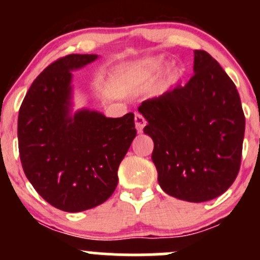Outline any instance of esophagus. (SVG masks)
Segmentation results:
<instances>
[{"mask_svg":"<svg viewBox=\"0 0 260 260\" xmlns=\"http://www.w3.org/2000/svg\"><path fill=\"white\" fill-rule=\"evenodd\" d=\"M145 124H147V121H145L144 116L140 115V113H136V128L142 132V129L144 128Z\"/></svg>","mask_w":260,"mask_h":260,"instance_id":"1","label":"esophagus"}]
</instances>
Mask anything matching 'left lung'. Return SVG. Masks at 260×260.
<instances>
[{
  "instance_id": "8db88e82",
  "label": "left lung",
  "mask_w": 260,
  "mask_h": 260,
  "mask_svg": "<svg viewBox=\"0 0 260 260\" xmlns=\"http://www.w3.org/2000/svg\"><path fill=\"white\" fill-rule=\"evenodd\" d=\"M144 133L160 187L192 203L229 189L242 157L246 118L235 83L207 51L194 50V74L184 86L143 101Z\"/></svg>"
}]
</instances>
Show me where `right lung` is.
I'll return each instance as SVG.
<instances>
[{"label": "right lung", "instance_id": "add662e5", "mask_svg": "<svg viewBox=\"0 0 260 260\" xmlns=\"http://www.w3.org/2000/svg\"><path fill=\"white\" fill-rule=\"evenodd\" d=\"M96 55H67L32 82L19 109L18 148L35 190L59 210L78 213L103 204L117 187V170L137 129L134 113L107 118L82 110L70 116L71 71Z\"/></svg>", "mask_w": 260, "mask_h": 260}]
</instances>
